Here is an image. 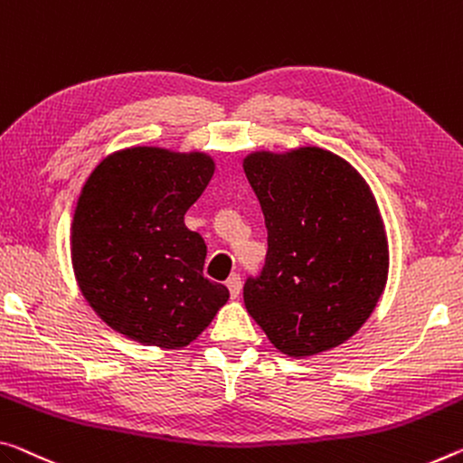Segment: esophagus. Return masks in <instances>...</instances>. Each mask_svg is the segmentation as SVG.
Instances as JSON below:
<instances>
[{"instance_id":"obj_1","label":"esophagus","mask_w":463,"mask_h":463,"mask_svg":"<svg viewBox=\"0 0 463 463\" xmlns=\"http://www.w3.org/2000/svg\"><path fill=\"white\" fill-rule=\"evenodd\" d=\"M226 286H229L231 297L232 298H239V295H241V276L239 274H232L229 280H226Z\"/></svg>"}]
</instances>
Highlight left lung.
Masks as SVG:
<instances>
[{"mask_svg":"<svg viewBox=\"0 0 463 463\" xmlns=\"http://www.w3.org/2000/svg\"><path fill=\"white\" fill-rule=\"evenodd\" d=\"M243 171L268 229L266 266L245 307L282 354L305 358L350 340L387 284L390 245L369 183L319 146L255 150Z\"/></svg>","mask_w":463,"mask_h":463,"instance_id":"left-lung-1","label":"left lung"}]
</instances>
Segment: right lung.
<instances>
[{"instance_id":"obj_1","label":"right lung","mask_w":463,"mask_h":463,"mask_svg":"<svg viewBox=\"0 0 463 463\" xmlns=\"http://www.w3.org/2000/svg\"><path fill=\"white\" fill-rule=\"evenodd\" d=\"M214 171L208 152L131 146L86 179L70 229L73 276L117 334L179 350L226 305L229 288L203 278V239L185 226Z\"/></svg>"}]
</instances>
